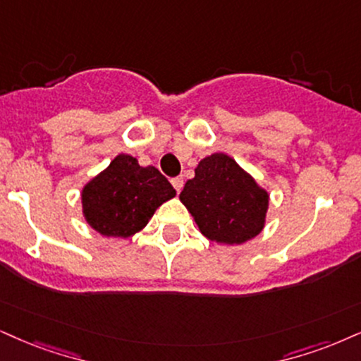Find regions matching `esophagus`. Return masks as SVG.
Returning <instances> with one entry per match:
<instances>
[{
	"mask_svg": "<svg viewBox=\"0 0 361 361\" xmlns=\"http://www.w3.org/2000/svg\"><path fill=\"white\" fill-rule=\"evenodd\" d=\"M171 182H172L173 189H176L177 192H180L182 188H184V177H182V176H179V177H173V179H172Z\"/></svg>",
	"mask_w": 361,
	"mask_h": 361,
	"instance_id": "34e87169",
	"label": "esophagus"
}]
</instances>
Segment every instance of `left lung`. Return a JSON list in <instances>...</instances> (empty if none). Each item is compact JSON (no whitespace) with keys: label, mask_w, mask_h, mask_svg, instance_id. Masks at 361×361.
I'll use <instances>...</instances> for the list:
<instances>
[{"label":"left lung","mask_w":361,"mask_h":361,"mask_svg":"<svg viewBox=\"0 0 361 361\" xmlns=\"http://www.w3.org/2000/svg\"><path fill=\"white\" fill-rule=\"evenodd\" d=\"M180 201L211 241L241 244L262 231L269 195L226 154H212L195 167Z\"/></svg>","instance_id":"left-lung-1"}]
</instances>
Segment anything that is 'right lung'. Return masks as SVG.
I'll return each mask as SVG.
<instances>
[{
    "label": "right lung",
    "mask_w": 361,
    "mask_h": 361,
    "mask_svg": "<svg viewBox=\"0 0 361 361\" xmlns=\"http://www.w3.org/2000/svg\"><path fill=\"white\" fill-rule=\"evenodd\" d=\"M173 195L176 189L157 169L140 167L132 155L120 154L85 185L83 214L102 235L130 238Z\"/></svg>",
    "instance_id": "right-lung-1"
}]
</instances>
